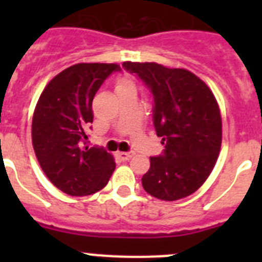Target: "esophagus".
Listing matches in <instances>:
<instances>
[{
    "mask_svg": "<svg viewBox=\"0 0 262 262\" xmlns=\"http://www.w3.org/2000/svg\"><path fill=\"white\" fill-rule=\"evenodd\" d=\"M134 152H118V157H119L120 160H123V161H127V160H129L131 157L134 156Z\"/></svg>",
    "mask_w": 262,
    "mask_h": 262,
    "instance_id": "esophagus-1",
    "label": "esophagus"
}]
</instances>
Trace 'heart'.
<instances>
[{"label":"heart","mask_w":262,"mask_h":262,"mask_svg":"<svg viewBox=\"0 0 262 262\" xmlns=\"http://www.w3.org/2000/svg\"><path fill=\"white\" fill-rule=\"evenodd\" d=\"M128 84H133V82H131V81H128V80H124V78H122V80H119V81H118L117 88H120V86H126V85H128Z\"/></svg>","instance_id":"heart-1"}]
</instances>
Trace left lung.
Masks as SVG:
<instances>
[{
  "instance_id": "8db88e82",
  "label": "left lung",
  "mask_w": 262,
  "mask_h": 262,
  "mask_svg": "<svg viewBox=\"0 0 262 262\" xmlns=\"http://www.w3.org/2000/svg\"><path fill=\"white\" fill-rule=\"evenodd\" d=\"M154 96V126L165 149L151 157L144 190L163 201L196 191L214 169L222 145V117L210 88L190 71L157 62L122 64Z\"/></svg>"
}]
</instances>
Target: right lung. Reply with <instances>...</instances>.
<instances>
[{
    "label": "right lung",
    "instance_id": "1",
    "mask_svg": "<svg viewBox=\"0 0 262 262\" xmlns=\"http://www.w3.org/2000/svg\"><path fill=\"white\" fill-rule=\"evenodd\" d=\"M118 71V64H75L55 76L39 97L32 117L34 151L48 180L68 195L97 193L114 172L110 154L89 148L86 129L93 123L97 90Z\"/></svg>",
    "mask_w": 262,
    "mask_h": 262
}]
</instances>
